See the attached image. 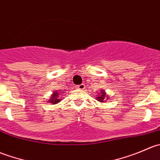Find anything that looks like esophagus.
<instances>
[{"instance_id":"obj_1","label":"esophagus","mask_w":160,"mask_h":160,"mask_svg":"<svg viewBox=\"0 0 160 160\" xmlns=\"http://www.w3.org/2000/svg\"><path fill=\"white\" fill-rule=\"evenodd\" d=\"M77 88H78V89H80V90H83L85 88V85L83 84V83H81V84L78 85V86H77Z\"/></svg>"}]
</instances>
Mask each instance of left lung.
<instances>
[{
	"label": "left lung",
	"instance_id": "8db88e82",
	"mask_svg": "<svg viewBox=\"0 0 160 160\" xmlns=\"http://www.w3.org/2000/svg\"><path fill=\"white\" fill-rule=\"evenodd\" d=\"M104 98H105V93L103 91L102 93H101V94H100V96L98 98V100H99V101H101V102H103L104 100Z\"/></svg>",
	"mask_w": 160,
	"mask_h": 160
}]
</instances>
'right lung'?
I'll return each instance as SVG.
<instances>
[{
	"label": "right lung",
	"instance_id": "obj_1",
	"mask_svg": "<svg viewBox=\"0 0 160 160\" xmlns=\"http://www.w3.org/2000/svg\"><path fill=\"white\" fill-rule=\"evenodd\" d=\"M57 97H58V93H57V92H55V93H53L52 98V99L50 100V101H49L50 102L52 103V104H56V103L59 102V99H58Z\"/></svg>",
	"mask_w": 160,
	"mask_h": 160
}]
</instances>
